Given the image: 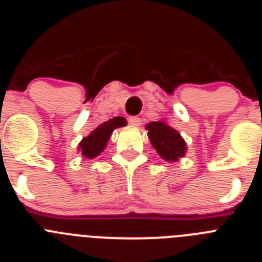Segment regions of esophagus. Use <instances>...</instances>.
Returning a JSON list of instances; mask_svg holds the SVG:
<instances>
[{
    "label": "esophagus",
    "mask_w": 262,
    "mask_h": 262,
    "mask_svg": "<svg viewBox=\"0 0 262 262\" xmlns=\"http://www.w3.org/2000/svg\"><path fill=\"white\" fill-rule=\"evenodd\" d=\"M128 123L134 127H139L140 124H142V119H140L139 117H131L128 118Z\"/></svg>",
    "instance_id": "obj_1"
}]
</instances>
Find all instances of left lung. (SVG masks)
<instances>
[{"mask_svg": "<svg viewBox=\"0 0 262 262\" xmlns=\"http://www.w3.org/2000/svg\"><path fill=\"white\" fill-rule=\"evenodd\" d=\"M149 142L159 156L168 163H174L186 155V142L177 129L169 126L165 120L160 119L145 124Z\"/></svg>", "mask_w": 262, "mask_h": 262, "instance_id": "left-lung-1", "label": "left lung"}]
</instances>
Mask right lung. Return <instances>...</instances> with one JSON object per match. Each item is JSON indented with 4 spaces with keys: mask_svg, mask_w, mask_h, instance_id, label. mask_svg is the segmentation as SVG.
<instances>
[{
    "mask_svg": "<svg viewBox=\"0 0 262 262\" xmlns=\"http://www.w3.org/2000/svg\"><path fill=\"white\" fill-rule=\"evenodd\" d=\"M126 124L127 120L123 117H115L113 119L106 120L99 124L97 128H94L89 135L82 138V140L78 143V152L82 155L84 159L88 160L99 156L105 151L113 131L119 127H124Z\"/></svg>",
    "mask_w": 262,
    "mask_h": 262,
    "instance_id": "right-lung-1",
    "label": "right lung"
}]
</instances>
